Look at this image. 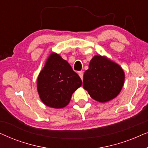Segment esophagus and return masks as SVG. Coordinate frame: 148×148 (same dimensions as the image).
I'll list each match as a JSON object with an SVG mask.
<instances>
[{
	"label": "esophagus",
	"mask_w": 148,
	"mask_h": 148,
	"mask_svg": "<svg viewBox=\"0 0 148 148\" xmlns=\"http://www.w3.org/2000/svg\"><path fill=\"white\" fill-rule=\"evenodd\" d=\"M78 74L81 77V79H82L83 80V77H84V73H83V71H79L78 73Z\"/></svg>",
	"instance_id": "obj_1"
}]
</instances>
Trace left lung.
I'll use <instances>...</instances> for the list:
<instances>
[{
  "instance_id": "8db88e82",
  "label": "left lung",
  "mask_w": 148,
  "mask_h": 148,
  "mask_svg": "<svg viewBox=\"0 0 148 148\" xmlns=\"http://www.w3.org/2000/svg\"><path fill=\"white\" fill-rule=\"evenodd\" d=\"M124 80V71L119 64L102 56H95L84 73L83 86L91 98L106 102L118 96Z\"/></svg>"
}]
</instances>
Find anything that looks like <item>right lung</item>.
Returning a JSON list of instances; mask_svg holds the SVG:
<instances>
[{
	"mask_svg": "<svg viewBox=\"0 0 148 148\" xmlns=\"http://www.w3.org/2000/svg\"><path fill=\"white\" fill-rule=\"evenodd\" d=\"M79 76L66 60L52 53L38 76L37 87L44 104L61 108L69 103L72 94L82 86Z\"/></svg>",
	"mask_w": 148,
	"mask_h": 148,
	"instance_id": "obj_1",
	"label": "right lung"
}]
</instances>
